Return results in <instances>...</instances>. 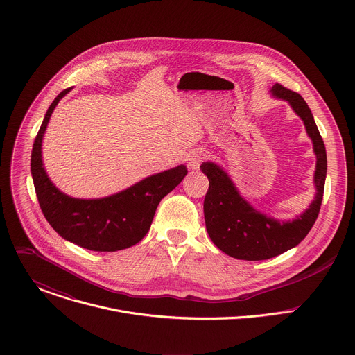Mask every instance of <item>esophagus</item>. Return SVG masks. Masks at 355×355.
<instances>
[{
	"label": "esophagus",
	"instance_id": "1",
	"mask_svg": "<svg viewBox=\"0 0 355 355\" xmlns=\"http://www.w3.org/2000/svg\"><path fill=\"white\" fill-rule=\"evenodd\" d=\"M208 157L207 150H202V148H195L191 151V155L188 156V164L192 170L199 168L200 162H204Z\"/></svg>",
	"mask_w": 355,
	"mask_h": 355
}]
</instances>
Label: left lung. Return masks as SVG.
I'll return each mask as SVG.
<instances>
[{
	"instance_id": "obj_1",
	"label": "left lung",
	"mask_w": 355,
	"mask_h": 355,
	"mask_svg": "<svg viewBox=\"0 0 355 355\" xmlns=\"http://www.w3.org/2000/svg\"><path fill=\"white\" fill-rule=\"evenodd\" d=\"M270 94L277 99L286 101L305 125L316 156L313 174L316 192L311 205L300 215L291 220L275 219L252 207L220 164L202 163L200 170L209 180V189L204 200L208 234L225 254L247 261L277 257L306 237L320 211L327 173L326 147L306 101L279 84L270 87Z\"/></svg>"
}]
</instances>
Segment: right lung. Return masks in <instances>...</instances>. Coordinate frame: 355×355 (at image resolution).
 Returning a JSON list of instances; mask_svg holds the SVG:
<instances>
[{
  "instance_id": "obj_1",
  "label": "right lung",
  "mask_w": 355,
  "mask_h": 355,
  "mask_svg": "<svg viewBox=\"0 0 355 355\" xmlns=\"http://www.w3.org/2000/svg\"><path fill=\"white\" fill-rule=\"evenodd\" d=\"M71 88L62 91L50 104L36 135L31 173L46 220L64 240L91 251H118L139 243L148 232L160 200L187 175L185 164L148 175L116 193L103 198H73L49 178L42 143L50 116Z\"/></svg>"
}]
</instances>
